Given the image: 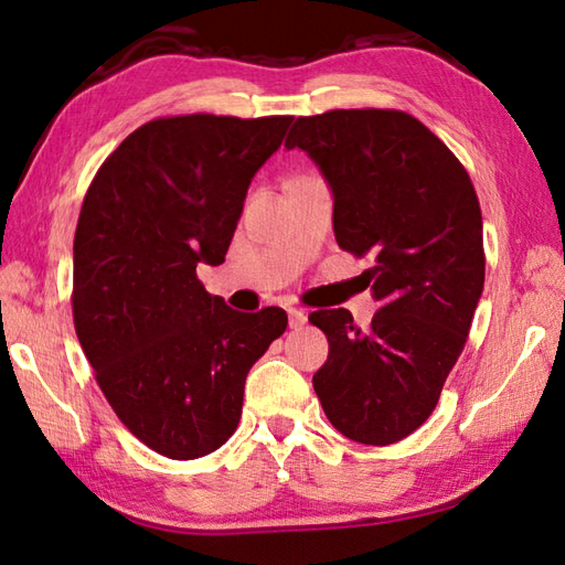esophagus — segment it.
<instances>
[{
    "label": "esophagus",
    "instance_id": "1",
    "mask_svg": "<svg viewBox=\"0 0 565 565\" xmlns=\"http://www.w3.org/2000/svg\"><path fill=\"white\" fill-rule=\"evenodd\" d=\"M308 322V313L306 310H301V308H289V326L294 328V330H301L303 326Z\"/></svg>",
    "mask_w": 565,
    "mask_h": 565
}]
</instances>
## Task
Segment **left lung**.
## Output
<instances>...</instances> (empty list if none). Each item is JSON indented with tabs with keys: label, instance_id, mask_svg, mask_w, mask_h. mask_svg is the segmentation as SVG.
<instances>
[{
	"label": "left lung",
	"instance_id": "1",
	"mask_svg": "<svg viewBox=\"0 0 565 565\" xmlns=\"http://www.w3.org/2000/svg\"><path fill=\"white\" fill-rule=\"evenodd\" d=\"M286 148L316 162L332 231L381 303L371 328L347 308L318 310L328 362L313 388L332 427L374 447L401 441L435 411L486 281L483 218L454 152L405 111L338 109L298 118Z\"/></svg>",
	"mask_w": 565,
	"mask_h": 565
}]
</instances>
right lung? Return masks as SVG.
<instances>
[{"instance_id": "add662e5", "label": "right lung", "mask_w": 565, "mask_h": 565, "mask_svg": "<svg viewBox=\"0 0 565 565\" xmlns=\"http://www.w3.org/2000/svg\"><path fill=\"white\" fill-rule=\"evenodd\" d=\"M291 116L191 114L134 130L99 167L72 247V316L118 419L170 459L233 435L252 364L286 313H239L196 279L223 264L252 177Z\"/></svg>"}]
</instances>
